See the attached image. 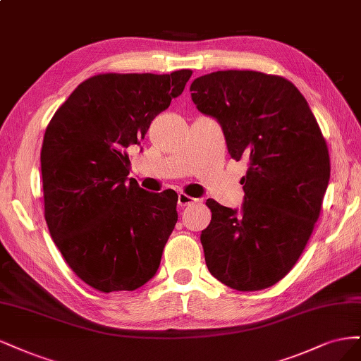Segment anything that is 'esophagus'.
Masks as SVG:
<instances>
[{"label":"esophagus","instance_id":"esophagus-1","mask_svg":"<svg viewBox=\"0 0 361 361\" xmlns=\"http://www.w3.org/2000/svg\"><path fill=\"white\" fill-rule=\"evenodd\" d=\"M195 202H197V200H195V197L185 195V193H178V205L185 207V205H192Z\"/></svg>","mask_w":361,"mask_h":361}]
</instances>
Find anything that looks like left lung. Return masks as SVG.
Masks as SVG:
<instances>
[{"mask_svg": "<svg viewBox=\"0 0 361 361\" xmlns=\"http://www.w3.org/2000/svg\"><path fill=\"white\" fill-rule=\"evenodd\" d=\"M192 100L222 126L232 159L249 160L241 210L207 200L201 243L210 273L237 290L283 279L303 253L330 180V156L315 115L288 79L253 71L196 78Z\"/></svg>", "mask_w": 361, "mask_h": 361, "instance_id": "obj_1", "label": "left lung"}]
</instances>
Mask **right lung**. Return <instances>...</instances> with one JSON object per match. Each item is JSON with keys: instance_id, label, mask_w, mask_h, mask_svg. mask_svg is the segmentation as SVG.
Masks as SVG:
<instances>
[{"instance_id": "add662e5", "label": "right lung", "mask_w": 361, "mask_h": 361, "mask_svg": "<svg viewBox=\"0 0 361 361\" xmlns=\"http://www.w3.org/2000/svg\"><path fill=\"white\" fill-rule=\"evenodd\" d=\"M192 71L102 73L54 114L42 145L44 219L75 274L100 293L135 290L153 277L177 224L176 192L129 178V151L178 97Z\"/></svg>"}]
</instances>
